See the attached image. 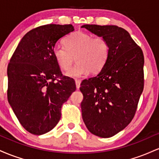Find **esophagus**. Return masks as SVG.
<instances>
[{
  "instance_id": "1",
  "label": "esophagus",
  "mask_w": 159,
  "mask_h": 159,
  "mask_svg": "<svg viewBox=\"0 0 159 159\" xmlns=\"http://www.w3.org/2000/svg\"><path fill=\"white\" fill-rule=\"evenodd\" d=\"M75 84H76V88L79 89L80 84H81V81L79 80H75Z\"/></svg>"
}]
</instances>
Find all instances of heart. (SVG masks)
Listing matches in <instances>:
<instances>
[{
    "label": "heart",
    "mask_w": 159,
    "mask_h": 159,
    "mask_svg": "<svg viewBox=\"0 0 159 159\" xmlns=\"http://www.w3.org/2000/svg\"><path fill=\"white\" fill-rule=\"evenodd\" d=\"M65 47L56 46L53 50L54 60L63 70L67 71L72 63H77L66 73L71 78H80L99 72L106 63L109 45L102 36H94L88 33L76 31L64 39Z\"/></svg>",
    "instance_id": "heart-1"
}]
</instances>
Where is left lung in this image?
Masks as SVG:
<instances>
[{
    "label": "left lung",
    "instance_id": "1",
    "mask_svg": "<svg viewBox=\"0 0 159 159\" xmlns=\"http://www.w3.org/2000/svg\"><path fill=\"white\" fill-rule=\"evenodd\" d=\"M109 45L105 66L81 82L82 118L92 134L111 138L125 129L135 114L143 90L144 57L125 29L116 25H84Z\"/></svg>",
    "mask_w": 159,
    "mask_h": 159
}]
</instances>
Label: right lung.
I'll return each mask as SVG.
<instances>
[{"instance_id": "right-lung-1", "label": "right lung", "mask_w": 159, "mask_h": 159, "mask_svg": "<svg viewBox=\"0 0 159 159\" xmlns=\"http://www.w3.org/2000/svg\"><path fill=\"white\" fill-rule=\"evenodd\" d=\"M73 30L72 25L36 27L23 36L10 61L8 102L21 125L33 134L41 135L56 126L62 105L76 89L53 55L57 42Z\"/></svg>"}]
</instances>
